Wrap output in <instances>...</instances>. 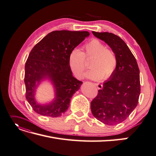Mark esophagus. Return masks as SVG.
Listing matches in <instances>:
<instances>
[{
	"mask_svg": "<svg viewBox=\"0 0 156 156\" xmlns=\"http://www.w3.org/2000/svg\"><path fill=\"white\" fill-rule=\"evenodd\" d=\"M95 85L98 90H101L103 88V84H101V83H95Z\"/></svg>",
	"mask_w": 156,
	"mask_h": 156,
	"instance_id": "34e87169",
	"label": "esophagus"
}]
</instances>
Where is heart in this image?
Listing matches in <instances>:
<instances>
[{
  "label": "heart",
  "instance_id": "1",
  "mask_svg": "<svg viewBox=\"0 0 156 156\" xmlns=\"http://www.w3.org/2000/svg\"><path fill=\"white\" fill-rule=\"evenodd\" d=\"M83 51L74 49L69 55V65L73 73L78 78L84 76L87 68V61L90 62L91 69L87 72L86 76L98 80L111 78L117 67V58L111 49L107 48L97 39L90 40L83 46Z\"/></svg>",
  "mask_w": 156,
  "mask_h": 156
}]
</instances>
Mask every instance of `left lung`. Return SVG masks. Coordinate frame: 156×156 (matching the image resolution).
I'll return each mask as SVG.
<instances>
[{"label":"left lung","instance_id":"obj_1","mask_svg":"<svg viewBox=\"0 0 156 156\" xmlns=\"http://www.w3.org/2000/svg\"><path fill=\"white\" fill-rule=\"evenodd\" d=\"M92 34L111 48L118 63L113 75L103 83V88L91 102V113L105 125H115L125 121L138 105L140 70L134 56L121 38L109 32Z\"/></svg>","mask_w":156,"mask_h":156}]
</instances>
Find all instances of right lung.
I'll return each instance as SVG.
<instances>
[{"label":"right lung","mask_w":156,"mask_h":156,"mask_svg":"<svg viewBox=\"0 0 156 156\" xmlns=\"http://www.w3.org/2000/svg\"><path fill=\"white\" fill-rule=\"evenodd\" d=\"M89 35L86 31H53L31 49L25 65L24 82L26 98L35 112L43 116L57 117L69 108L72 96L82 83L73 77L69 55ZM44 78H49L53 82L56 98L49 105H40L34 100V90L36 83Z\"/></svg>","instance_id":"1"}]
</instances>
